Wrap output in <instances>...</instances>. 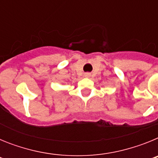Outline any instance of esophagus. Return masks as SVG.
<instances>
[{
    "instance_id": "1",
    "label": "esophagus",
    "mask_w": 158,
    "mask_h": 158,
    "mask_svg": "<svg viewBox=\"0 0 158 158\" xmlns=\"http://www.w3.org/2000/svg\"><path fill=\"white\" fill-rule=\"evenodd\" d=\"M85 76H86V77H89V74H88V73H87V74H86Z\"/></svg>"
}]
</instances>
